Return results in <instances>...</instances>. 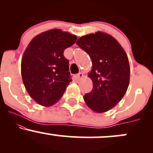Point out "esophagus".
I'll return each mask as SVG.
<instances>
[{"mask_svg":"<svg viewBox=\"0 0 153 153\" xmlns=\"http://www.w3.org/2000/svg\"><path fill=\"white\" fill-rule=\"evenodd\" d=\"M82 77H83V74H82V72H80V73H79L78 75H77V78L78 79V80H80V79L82 78Z\"/></svg>","mask_w":153,"mask_h":153,"instance_id":"esophagus-1","label":"esophagus"}]
</instances>
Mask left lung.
Wrapping results in <instances>:
<instances>
[{"label":"left lung","instance_id":"obj_1","mask_svg":"<svg viewBox=\"0 0 153 153\" xmlns=\"http://www.w3.org/2000/svg\"><path fill=\"white\" fill-rule=\"evenodd\" d=\"M76 44L89 54L93 64L88 74L93 90L83 96L84 101L95 112L108 111L122 100L129 86L127 54L114 37L101 31L82 36Z\"/></svg>","mask_w":153,"mask_h":153}]
</instances>
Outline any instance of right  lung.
I'll return each instance as SVG.
<instances>
[{
  "label": "right lung",
  "mask_w": 153,
  "mask_h": 153,
  "mask_svg": "<svg viewBox=\"0 0 153 153\" xmlns=\"http://www.w3.org/2000/svg\"><path fill=\"white\" fill-rule=\"evenodd\" d=\"M76 40L69 32L50 29L36 35L24 51L21 64L23 82L29 96L41 106L57 103L72 81L69 61L63 53Z\"/></svg>",
  "instance_id": "obj_1"
}]
</instances>
